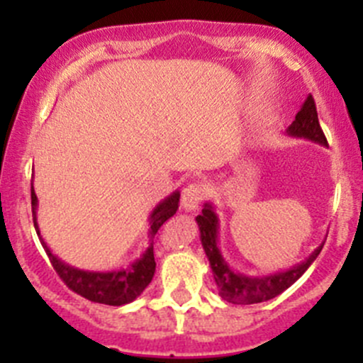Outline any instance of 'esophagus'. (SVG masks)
<instances>
[{
	"mask_svg": "<svg viewBox=\"0 0 363 363\" xmlns=\"http://www.w3.org/2000/svg\"><path fill=\"white\" fill-rule=\"evenodd\" d=\"M205 196H207V188L203 184H189L186 186L184 191H182V208L186 212H195L199 211L200 203L203 202Z\"/></svg>",
	"mask_w": 363,
	"mask_h": 363,
	"instance_id": "1",
	"label": "esophagus"
}]
</instances>
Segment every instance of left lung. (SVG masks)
Listing matches in <instances>:
<instances>
[{"label": "left lung", "mask_w": 363, "mask_h": 363, "mask_svg": "<svg viewBox=\"0 0 363 363\" xmlns=\"http://www.w3.org/2000/svg\"><path fill=\"white\" fill-rule=\"evenodd\" d=\"M286 135L294 138L311 140L314 144L327 145L328 147L327 138H325L323 130H321L320 121H318L316 105H314L311 94L302 104L294 123L288 126ZM196 225H199L200 240H202V247L208 258V265H211L212 274H214V281L219 290V295L226 302L239 303V306L267 302V300L274 298V296L281 295L284 290H288L313 265V262L318 258L325 244L321 242L303 262L296 263L291 269L269 274V276H246V274L233 270L226 263V259L223 258L221 250H219V218L216 214V207L211 202L203 203L202 214L196 216Z\"/></svg>", "instance_id": "left-lung-1"}]
</instances>
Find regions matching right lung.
<instances>
[{
	"instance_id": "right-lung-1",
	"label": "right lung",
	"mask_w": 363,
	"mask_h": 363,
	"mask_svg": "<svg viewBox=\"0 0 363 363\" xmlns=\"http://www.w3.org/2000/svg\"><path fill=\"white\" fill-rule=\"evenodd\" d=\"M179 199H181V193L174 191L172 195H168L167 199L161 200V202L152 208V212L149 214V225H151V228H149V237H151V239L149 240H151V242H149L147 250L142 252L140 258L135 259L131 265L119 270H84L72 267L69 263H65L63 259L57 258V256L49 250V246H47L45 240L42 239V235H40L38 221H36L38 199H36L35 188H33L31 182L33 223H35L40 242H42L43 250H45L47 256H49L54 270H56L57 276L65 281V284H67L69 290H73L75 294L84 296V298L91 300V302L105 303V306H124V303L133 302V300L137 298V296H140L142 291L149 286L156 270L152 239H155V235L158 233L160 226L163 225L164 221H168V219L177 212Z\"/></svg>"
}]
</instances>
